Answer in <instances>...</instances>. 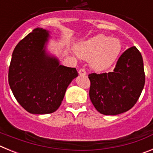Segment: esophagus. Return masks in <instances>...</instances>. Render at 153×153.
<instances>
[{
	"mask_svg": "<svg viewBox=\"0 0 153 153\" xmlns=\"http://www.w3.org/2000/svg\"><path fill=\"white\" fill-rule=\"evenodd\" d=\"M79 74L80 76H85L86 75V70H84V69H80V70H79Z\"/></svg>",
	"mask_w": 153,
	"mask_h": 153,
	"instance_id": "esophagus-1",
	"label": "esophagus"
}]
</instances>
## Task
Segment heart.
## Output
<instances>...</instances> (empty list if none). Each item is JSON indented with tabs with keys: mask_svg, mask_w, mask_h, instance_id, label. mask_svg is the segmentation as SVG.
<instances>
[{
	"mask_svg": "<svg viewBox=\"0 0 153 153\" xmlns=\"http://www.w3.org/2000/svg\"><path fill=\"white\" fill-rule=\"evenodd\" d=\"M122 50L119 39L98 34L88 40L81 41L76 46V52L80 57L89 60L93 70L101 72L114 63Z\"/></svg>",
	"mask_w": 153,
	"mask_h": 153,
	"instance_id": "1",
	"label": "heart"
}]
</instances>
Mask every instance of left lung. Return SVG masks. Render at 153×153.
<instances>
[{
    "label": "left lung",
    "mask_w": 153,
    "mask_h": 153,
    "mask_svg": "<svg viewBox=\"0 0 153 153\" xmlns=\"http://www.w3.org/2000/svg\"><path fill=\"white\" fill-rule=\"evenodd\" d=\"M90 98L94 107L103 115H118L134 106L145 85L143 60L136 47L119 58L113 72L89 75Z\"/></svg>",
    "instance_id": "8db88e82"
}]
</instances>
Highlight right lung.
<instances>
[{
	"instance_id": "obj_1",
	"label": "right lung",
	"mask_w": 153,
	"mask_h": 153,
	"mask_svg": "<svg viewBox=\"0 0 153 153\" xmlns=\"http://www.w3.org/2000/svg\"><path fill=\"white\" fill-rule=\"evenodd\" d=\"M49 31L35 28L19 42L12 53L8 82L13 96L32 114L53 113L78 76L76 68L60 64L47 51Z\"/></svg>"
}]
</instances>
